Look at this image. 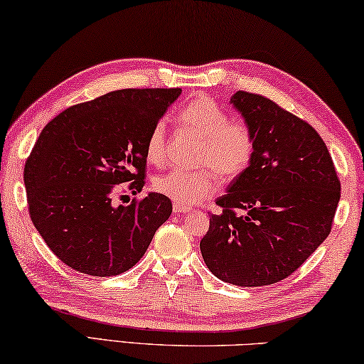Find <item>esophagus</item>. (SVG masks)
<instances>
[{"label": "esophagus", "instance_id": "obj_1", "mask_svg": "<svg viewBox=\"0 0 364 364\" xmlns=\"http://www.w3.org/2000/svg\"><path fill=\"white\" fill-rule=\"evenodd\" d=\"M172 210H174L176 214H182V213H192V208L188 206H183V205H177L174 203V206H172Z\"/></svg>", "mask_w": 364, "mask_h": 364}]
</instances>
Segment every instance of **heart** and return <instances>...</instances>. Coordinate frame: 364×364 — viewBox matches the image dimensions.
Segmentation results:
<instances>
[{
    "instance_id": "obj_1",
    "label": "heart",
    "mask_w": 364,
    "mask_h": 364,
    "mask_svg": "<svg viewBox=\"0 0 364 364\" xmlns=\"http://www.w3.org/2000/svg\"><path fill=\"white\" fill-rule=\"evenodd\" d=\"M182 126L201 140L196 171L172 169L154 177V192L177 205H196L216 192L219 178L235 181L248 169L255 154V135L247 122L230 121L229 112L210 97H198L178 111ZM168 126L161 119L148 134L145 154L151 164L166 158Z\"/></svg>"
}]
</instances>
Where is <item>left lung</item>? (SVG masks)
<instances>
[{
	"instance_id": "obj_1",
	"label": "left lung",
	"mask_w": 364,
	"mask_h": 364,
	"mask_svg": "<svg viewBox=\"0 0 364 364\" xmlns=\"http://www.w3.org/2000/svg\"><path fill=\"white\" fill-rule=\"evenodd\" d=\"M230 103L253 130L248 169L216 200L200 250L214 276L240 287L276 284L327 235L341 200L331 153L308 122L272 100L237 92Z\"/></svg>"
}]
</instances>
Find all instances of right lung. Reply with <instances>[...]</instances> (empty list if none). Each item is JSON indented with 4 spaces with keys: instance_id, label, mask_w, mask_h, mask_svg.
<instances>
[{
    "instance_id": "obj_1",
    "label": "right lung",
    "mask_w": 364,
    "mask_h": 364,
    "mask_svg": "<svg viewBox=\"0 0 364 364\" xmlns=\"http://www.w3.org/2000/svg\"><path fill=\"white\" fill-rule=\"evenodd\" d=\"M181 88H124L70 106L41 130L23 168L28 213L38 234L70 269L109 277L139 263L172 213L148 193L114 206L122 186H145L151 127Z\"/></svg>"
}]
</instances>
